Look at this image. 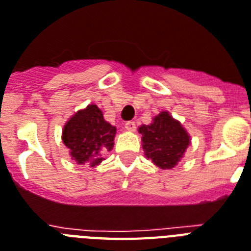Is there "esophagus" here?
Instances as JSON below:
<instances>
[{
  "instance_id": "1",
  "label": "esophagus",
  "mask_w": 251,
  "mask_h": 251,
  "mask_svg": "<svg viewBox=\"0 0 251 251\" xmlns=\"http://www.w3.org/2000/svg\"><path fill=\"white\" fill-rule=\"evenodd\" d=\"M125 129L127 130V131H135V129H136L135 122H134V121H127L125 124Z\"/></svg>"
}]
</instances>
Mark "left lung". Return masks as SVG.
Here are the masks:
<instances>
[{
    "instance_id": "left-lung-1",
    "label": "left lung",
    "mask_w": 251,
    "mask_h": 251,
    "mask_svg": "<svg viewBox=\"0 0 251 251\" xmlns=\"http://www.w3.org/2000/svg\"><path fill=\"white\" fill-rule=\"evenodd\" d=\"M138 131L142 134L145 157L161 170L177 166L191 144L190 134L167 111L154 116L149 125L139 126Z\"/></svg>"
}]
</instances>
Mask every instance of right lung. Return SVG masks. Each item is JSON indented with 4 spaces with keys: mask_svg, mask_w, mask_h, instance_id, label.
Wrapping results in <instances>:
<instances>
[{
    "mask_svg": "<svg viewBox=\"0 0 251 251\" xmlns=\"http://www.w3.org/2000/svg\"><path fill=\"white\" fill-rule=\"evenodd\" d=\"M115 135L116 126L104 120L103 112L94 103L74 113L62 129V142L71 159L89 167L104 161L103 154L112 151Z\"/></svg>",
    "mask_w": 251,
    "mask_h": 251,
    "instance_id": "1",
    "label": "right lung"
}]
</instances>
